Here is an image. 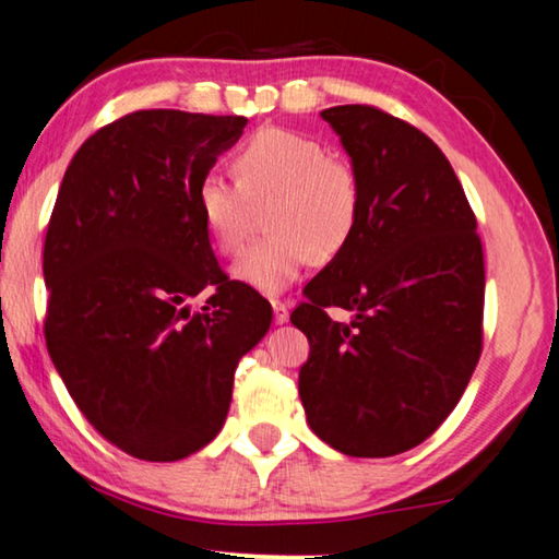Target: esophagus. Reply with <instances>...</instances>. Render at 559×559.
<instances>
[{
	"label": "esophagus",
	"instance_id": "esophagus-1",
	"mask_svg": "<svg viewBox=\"0 0 559 559\" xmlns=\"http://www.w3.org/2000/svg\"><path fill=\"white\" fill-rule=\"evenodd\" d=\"M272 312H274V324H285L289 319V309L285 301L280 299H272Z\"/></svg>",
	"mask_w": 559,
	"mask_h": 559
}]
</instances>
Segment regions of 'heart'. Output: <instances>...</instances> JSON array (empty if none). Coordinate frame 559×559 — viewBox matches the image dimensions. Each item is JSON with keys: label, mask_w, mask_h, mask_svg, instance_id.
<instances>
[{"label": "heart", "mask_w": 559, "mask_h": 559, "mask_svg": "<svg viewBox=\"0 0 559 559\" xmlns=\"http://www.w3.org/2000/svg\"><path fill=\"white\" fill-rule=\"evenodd\" d=\"M237 182L207 173L195 205L210 240L223 254L240 250L250 203H267V237L233 264L235 280L280 295L309 262H329L349 245L361 215V180L346 158L329 155L314 135L262 128L235 155Z\"/></svg>", "instance_id": "heart-1"}]
</instances>
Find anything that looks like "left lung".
<instances>
[{"label": "left lung", "instance_id": "left-lung-1", "mask_svg": "<svg viewBox=\"0 0 559 559\" xmlns=\"http://www.w3.org/2000/svg\"><path fill=\"white\" fill-rule=\"evenodd\" d=\"M324 121L361 180L349 245L305 287L299 396L312 431L354 459L424 443L459 404L483 349L486 267L475 215L441 148L373 106ZM329 306L355 312L334 323Z\"/></svg>", "mask_w": 559, "mask_h": 559}]
</instances>
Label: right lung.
Listing matches in <instances>:
<instances>
[{"label":"right lung","mask_w":559,"mask_h":559,"mask_svg":"<svg viewBox=\"0 0 559 559\" xmlns=\"http://www.w3.org/2000/svg\"><path fill=\"white\" fill-rule=\"evenodd\" d=\"M245 116L151 108L84 141L44 240V336L81 414L133 459L207 445L233 401L237 361L272 307L219 270L195 190ZM209 295L200 313L187 299Z\"/></svg>","instance_id":"1"}]
</instances>
